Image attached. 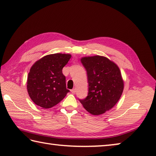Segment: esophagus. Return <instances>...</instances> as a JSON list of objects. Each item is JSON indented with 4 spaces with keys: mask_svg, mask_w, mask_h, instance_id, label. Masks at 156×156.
<instances>
[{
    "mask_svg": "<svg viewBox=\"0 0 156 156\" xmlns=\"http://www.w3.org/2000/svg\"><path fill=\"white\" fill-rule=\"evenodd\" d=\"M71 92H72L73 94H75V92H76V89H75V88H73V89L71 90Z\"/></svg>",
    "mask_w": 156,
    "mask_h": 156,
    "instance_id": "obj_1",
    "label": "esophagus"
}]
</instances>
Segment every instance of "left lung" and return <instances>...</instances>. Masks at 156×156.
<instances>
[{"mask_svg": "<svg viewBox=\"0 0 156 156\" xmlns=\"http://www.w3.org/2000/svg\"><path fill=\"white\" fill-rule=\"evenodd\" d=\"M81 62L87 71L88 94L80 101L92 115L104 114L116 104L123 91L121 70L115 63L103 56L83 57Z\"/></svg>", "mask_w": 156, "mask_h": 156, "instance_id": "left-lung-1", "label": "left lung"}]
</instances>
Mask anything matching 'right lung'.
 Returning a JSON list of instances; mask_svg holds the SVG:
<instances>
[{"mask_svg": "<svg viewBox=\"0 0 156 156\" xmlns=\"http://www.w3.org/2000/svg\"><path fill=\"white\" fill-rule=\"evenodd\" d=\"M70 54L47 55L35 62L27 76V88L31 99L42 108H51L61 101L69 91L62 73Z\"/></svg>", "mask_w": 156, "mask_h": 156, "instance_id": "1", "label": "right lung"}]
</instances>
